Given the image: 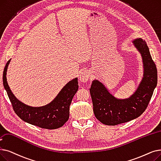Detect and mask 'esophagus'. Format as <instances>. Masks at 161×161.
I'll use <instances>...</instances> for the list:
<instances>
[{"mask_svg": "<svg viewBox=\"0 0 161 161\" xmlns=\"http://www.w3.org/2000/svg\"><path fill=\"white\" fill-rule=\"evenodd\" d=\"M89 79V73L87 71H83L80 74L79 80L83 83H86Z\"/></svg>", "mask_w": 161, "mask_h": 161, "instance_id": "1", "label": "esophagus"}]
</instances>
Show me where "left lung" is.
<instances>
[{
	"instance_id": "1",
	"label": "left lung",
	"mask_w": 161,
	"mask_h": 161,
	"mask_svg": "<svg viewBox=\"0 0 161 161\" xmlns=\"http://www.w3.org/2000/svg\"><path fill=\"white\" fill-rule=\"evenodd\" d=\"M133 43L140 53L143 64V76L136 92L128 99H117L97 80L93 81L89 89L95 116L105 125H118L141 116L157 86V69L146 42L137 38L133 41Z\"/></svg>"
}]
</instances>
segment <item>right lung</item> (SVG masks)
Masks as SVG:
<instances>
[{"label": "right lung", "mask_w": 161, "mask_h": 161, "mask_svg": "<svg viewBox=\"0 0 161 161\" xmlns=\"http://www.w3.org/2000/svg\"><path fill=\"white\" fill-rule=\"evenodd\" d=\"M10 60L7 62L3 72V85L15 113L22 120L37 126L53 130L62 127L68 120L69 105L78 92V78L69 81L54 99L45 106L33 107L19 101L12 92L6 80V72Z\"/></svg>", "instance_id": "right-lung-1"}]
</instances>
